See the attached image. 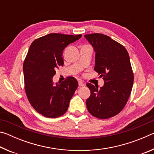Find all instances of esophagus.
<instances>
[{"label":"esophagus","mask_w":154,"mask_h":154,"mask_svg":"<svg viewBox=\"0 0 154 154\" xmlns=\"http://www.w3.org/2000/svg\"><path fill=\"white\" fill-rule=\"evenodd\" d=\"M79 86H83V85H84V83H83L82 81H79Z\"/></svg>","instance_id":"esophagus-1"}]
</instances>
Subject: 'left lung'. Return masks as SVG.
Instances as JSON below:
<instances>
[{
  "label": "left lung",
  "mask_w": 154,
  "mask_h": 154,
  "mask_svg": "<svg viewBox=\"0 0 154 154\" xmlns=\"http://www.w3.org/2000/svg\"><path fill=\"white\" fill-rule=\"evenodd\" d=\"M84 37L94 49V71L105 82L100 88L90 83L86 84L91 92L86 100L87 109L96 118H110L124 109L132 91L134 75L128 53L120 43L103 34Z\"/></svg>",
  "instance_id": "1"
}]
</instances>
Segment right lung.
Here are the masks:
<instances>
[{
    "label": "right lung",
    "instance_id": "right-lung-1",
    "mask_svg": "<svg viewBox=\"0 0 154 154\" xmlns=\"http://www.w3.org/2000/svg\"><path fill=\"white\" fill-rule=\"evenodd\" d=\"M82 35L51 33L31 44L23 64L25 90L30 105L42 116L56 118L66 113L78 86L75 78L68 77L54 84L56 70L63 66V50Z\"/></svg>",
    "mask_w": 154,
    "mask_h": 154
}]
</instances>
